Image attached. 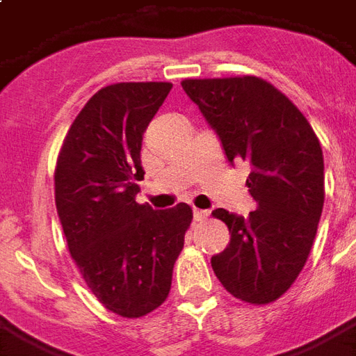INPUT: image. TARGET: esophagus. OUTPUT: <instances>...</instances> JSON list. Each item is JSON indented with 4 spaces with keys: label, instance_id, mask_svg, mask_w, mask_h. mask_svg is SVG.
Masks as SVG:
<instances>
[{
    "label": "esophagus",
    "instance_id": "1",
    "mask_svg": "<svg viewBox=\"0 0 356 356\" xmlns=\"http://www.w3.org/2000/svg\"><path fill=\"white\" fill-rule=\"evenodd\" d=\"M193 216H194V221H204V219H206V217L209 216V211H208V209L194 208Z\"/></svg>",
    "mask_w": 356,
    "mask_h": 356
}]
</instances>
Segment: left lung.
<instances>
[{"mask_svg":"<svg viewBox=\"0 0 356 356\" xmlns=\"http://www.w3.org/2000/svg\"><path fill=\"white\" fill-rule=\"evenodd\" d=\"M221 140L231 163L246 160L257 209L242 217L216 209L231 242L211 257L234 298L265 305L290 290L313 248L324 206V158L298 106L255 76L181 81Z\"/></svg>","mask_w":356,"mask_h":356,"instance_id":"8db88e82","label":"left lung"}]
</instances>
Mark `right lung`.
Wrapping results in <instances>:
<instances>
[{"instance_id": "right-lung-1", "label": "right lung", "mask_w": 356, "mask_h": 356, "mask_svg": "<svg viewBox=\"0 0 356 356\" xmlns=\"http://www.w3.org/2000/svg\"><path fill=\"white\" fill-rule=\"evenodd\" d=\"M168 81L114 83L91 97L66 133L55 204L70 255L112 313L145 316L168 298L193 209L137 204L143 135L171 91Z\"/></svg>"}]
</instances>
